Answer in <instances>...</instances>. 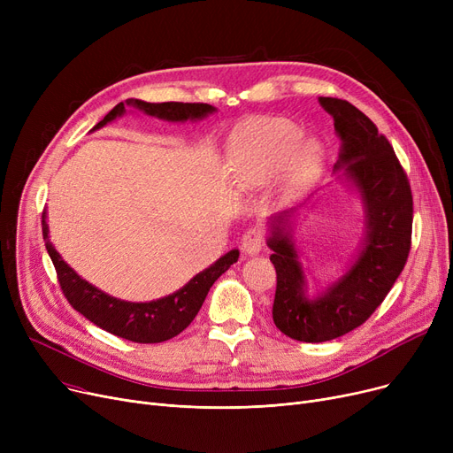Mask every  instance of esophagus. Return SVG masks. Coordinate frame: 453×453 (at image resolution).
<instances>
[{
	"instance_id": "34e87169",
	"label": "esophagus",
	"mask_w": 453,
	"mask_h": 453,
	"mask_svg": "<svg viewBox=\"0 0 453 453\" xmlns=\"http://www.w3.org/2000/svg\"><path fill=\"white\" fill-rule=\"evenodd\" d=\"M265 248V233L263 229L258 227H250L244 234H242V250L248 255H255L260 250Z\"/></svg>"
}]
</instances>
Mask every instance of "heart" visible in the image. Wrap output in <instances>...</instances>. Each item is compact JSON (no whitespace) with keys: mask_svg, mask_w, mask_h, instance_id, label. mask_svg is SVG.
<instances>
[{"mask_svg":"<svg viewBox=\"0 0 453 453\" xmlns=\"http://www.w3.org/2000/svg\"><path fill=\"white\" fill-rule=\"evenodd\" d=\"M284 166L287 183H311L323 166V149L318 141L304 139L303 130L288 119H266L234 147L231 171L241 185L253 187L268 181Z\"/></svg>","mask_w":453,"mask_h":453,"instance_id":"1","label":"heart"}]
</instances>
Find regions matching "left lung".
<instances>
[{"label":"left lung","instance_id":"obj_1","mask_svg":"<svg viewBox=\"0 0 453 453\" xmlns=\"http://www.w3.org/2000/svg\"><path fill=\"white\" fill-rule=\"evenodd\" d=\"M342 137L340 166L358 187L367 211L365 246L352 268L316 301L303 294L304 275L287 231L290 211L275 217L268 246L277 273L273 323L292 340L321 343L364 325L408 263L413 195L406 171L384 134L350 103L319 97Z\"/></svg>","mask_w":453,"mask_h":453}]
</instances>
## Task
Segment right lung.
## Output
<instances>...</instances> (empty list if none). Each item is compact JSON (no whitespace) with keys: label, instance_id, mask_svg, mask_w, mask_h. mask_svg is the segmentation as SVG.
<instances>
[{"label":"right lung","instance_id":"right-lung-1","mask_svg":"<svg viewBox=\"0 0 453 453\" xmlns=\"http://www.w3.org/2000/svg\"><path fill=\"white\" fill-rule=\"evenodd\" d=\"M128 104L142 110L149 115H156L166 121H187V119H202L207 113L214 111L211 104L203 103H145L139 99H128ZM125 113V104L119 103L101 123L93 127L97 130L110 123L117 115ZM42 234L45 241V250L50 253L60 290L67 303L81 312L93 325L101 326L113 336L125 338L135 343H159L166 342L180 332H183L190 321H193L202 308L209 288L233 263L239 258V250H233L219 258L211 268L198 273L195 279H190L188 284L176 294L163 297L150 303H127L106 296L104 292L91 287L89 282L81 279L73 270H71L57 250L51 246L50 236H47L45 212L42 217Z\"/></svg>","mask_w":453,"mask_h":453}]
</instances>
